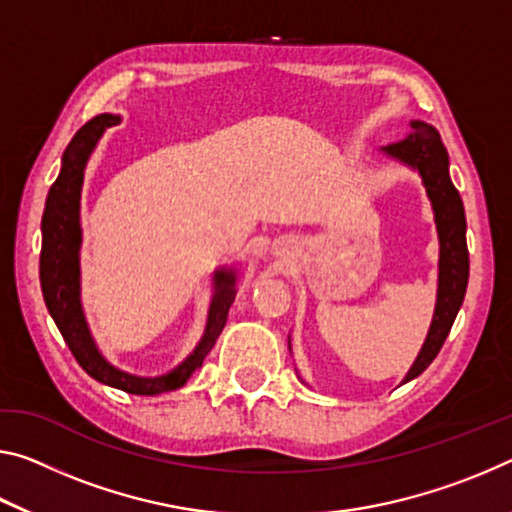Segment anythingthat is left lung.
Returning a JSON list of instances; mask_svg holds the SVG:
<instances>
[{"instance_id": "8db88e82", "label": "left lung", "mask_w": 512, "mask_h": 512, "mask_svg": "<svg viewBox=\"0 0 512 512\" xmlns=\"http://www.w3.org/2000/svg\"><path fill=\"white\" fill-rule=\"evenodd\" d=\"M410 129L412 132L405 139L385 145L383 152L387 157L415 168L421 175V182L431 198L437 239H440V273H437V303L431 330H428L426 342L403 383L424 373L435 355L440 353L462 300H465L469 280L465 207H462L460 193L449 177V154H446L440 134L433 125L412 120Z\"/></svg>"}]
</instances>
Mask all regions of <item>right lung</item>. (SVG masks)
Wrapping results in <instances>:
<instances>
[{
    "label": "right lung",
    "mask_w": 512,
    "mask_h": 512,
    "mask_svg": "<svg viewBox=\"0 0 512 512\" xmlns=\"http://www.w3.org/2000/svg\"><path fill=\"white\" fill-rule=\"evenodd\" d=\"M120 123V116L100 113L79 129L68 143L61 159V173L50 186L43 214V248H40V287L47 310H50L56 328L70 346L72 355L88 376L100 383L123 389L127 394L154 396L161 392H173L182 387L191 373L202 367L205 355L212 351L218 335L227 321V312L234 303V282L237 273L232 269H221L214 273V296L207 314V328L200 344L180 367L164 373V376L143 378L113 367L97 348L95 339L88 330L84 307L79 296V248H81V225H79V200L81 184L88 157L102 139L104 129Z\"/></svg>",
    "instance_id": "1"
}]
</instances>
